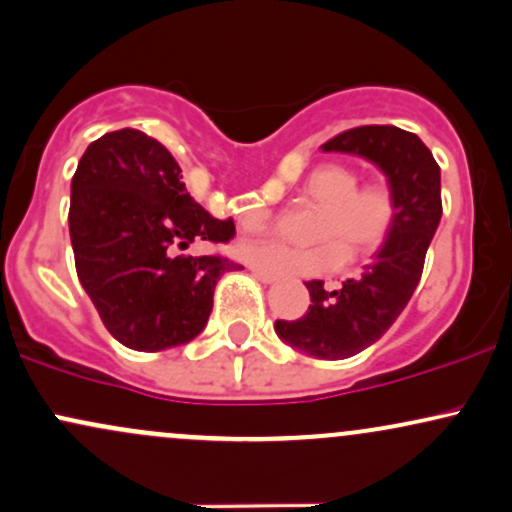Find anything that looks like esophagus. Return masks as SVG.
I'll return each instance as SVG.
<instances>
[{"instance_id": "obj_1", "label": "esophagus", "mask_w": 512, "mask_h": 512, "mask_svg": "<svg viewBox=\"0 0 512 512\" xmlns=\"http://www.w3.org/2000/svg\"><path fill=\"white\" fill-rule=\"evenodd\" d=\"M250 272L255 274V279H257V281H262V284H274V281L279 279V276H276V274H272V272H264V269L255 267V264H252V267H250Z\"/></svg>"}]
</instances>
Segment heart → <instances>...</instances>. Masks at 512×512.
<instances>
[{
  "mask_svg": "<svg viewBox=\"0 0 512 512\" xmlns=\"http://www.w3.org/2000/svg\"><path fill=\"white\" fill-rule=\"evenodd\" d=\"M303 195L320 207L315 214L310 248L284 240L245 243L240 255L272 274L320 276L337 272L344 262H368L385 248L399 221V195L390 180L358 182V170L344 163H322L303 180ZM272 211L264 204L245 209L240 226L248 233L269 228Z\"/></svg>",
  "mask_w": 512,
  "mask_h": 512,
  "instance_id": "obj_1",
  "label": "heart"
}]
</instances>
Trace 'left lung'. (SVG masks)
Returning a JSON list of instances; mask_svg holds the SVG:
<instances>
[{
	"mask_svg": "<svg viewBox=\"0 0 512 512\" xmlns=\"http://www.w3.org/2000/svg\"><path fill=\"white\" fill-rule=\"evenodd\" d=\"M322 149L368 158L399 195L395 233L366 272L342 281L337 289L325 286V281H308L310 305L305 315L274 322L276 334L293 349L339 361L378 342L407 308L424 272L443 202L440 166L416 134L392 125H366L346 129Z\"/></svg>",
	"mask_w": 512,
	"mask_h": 512,
	"instance_id": "1",
	"label": "left lung"
}]
</instances>
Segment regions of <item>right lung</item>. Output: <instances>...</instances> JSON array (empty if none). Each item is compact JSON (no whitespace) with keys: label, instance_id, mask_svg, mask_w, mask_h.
Segmentation results:
<instances>
[{"label":"right lung","instance_id":"add662e5","mask_svg":"<svg viewBox=\"0 0 512 512\" xmlns=\"http://www.w3.org/2000/svg\"><path fill=\"white\" fill-rule=\"evenodd\" d=\"M69 236L76 274L105 330L134 351L195 339L216 281L243 269L223 255H182L195 240L228 243L236 223L197 204L166 146L129 127L103 134L81 156Z\"/></svg>","mask_w":512,"mask_h":512}]
</instances>
